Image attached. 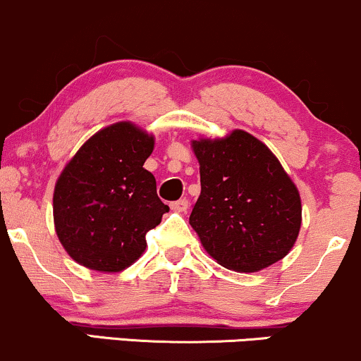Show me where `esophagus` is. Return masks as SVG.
Instances as JSON below:
<instances>
[{
  "mask_svg": "<svg viewBox=\"0 0 361 361\" xmlns=\"http://www.w3.org/2000/svg\"><path fill=\"white\" fill-rule=\"evenodd\" d=\"M188 200H186V198H180V200H176V202H173L171 204V209L173 210H176V212H186V210H188Z\"/></svg>",
  "mask_w": 361,
  "mask_h": 361,
  "instance_id": "34e87169",
  "label": "esophagus"
}]
</instances>
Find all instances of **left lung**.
Listing matches in <instances>:
<instances>
[{"label": "left lung", "instance_id": "obj_1", "mask_svg": "<svg viewBox=\"0 0 361 361\" xmlns=\"http://www.w3.org/2000/svg\"><path fill=\"white\" fill-rule=\"evenodd\" d=\"M192 146L202 190L190 224L205 251L243 273L287 256L300 231V195L270 149L244 130Z\"/></svg>", "mask_w": 361, "mask_h": 361}]
</instances>
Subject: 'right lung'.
<instances>
[{
  "mask_svg": "<svg viewBox=\"0 0 361 361\" xmlns=\"http://www.w3.org/2000/svg\"><path fill=\"white\" fill-rule=\"evenodd\" d=\"M154 139L130 122L82 144L54 190V224L68 255L90 270L122 271L146 250V234L169 210L144 163Z\"/></svg>",
  "mask_w": 361,
  "mask_h": 361,
  "instance_id": "obj_1",
  "label": "right lung"
}]
</instances>
